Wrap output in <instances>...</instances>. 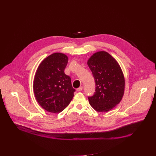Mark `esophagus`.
Returning <instances> with one entry per match:
<instances>
[{
	"mask_svg": "<svg viewBox=\"0 0 156 156\" xmlns=\"http://www.w3.org/2000/svg\"><path fill=\"white\" fill-rule=\"evenodd\" d=\"M76 90H77V91H78V92H80V91H81L83 90V87H82V86H81V87H78Z\"/></svg>",
	"mask_w": 156,
	"mask_h": 156,
	"instance_id": "1",
	"label": "esophagus"
}]
</instances>
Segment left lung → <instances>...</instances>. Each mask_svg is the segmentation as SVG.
<instances>
[{
  "label": "left lung",
  "instance_id": "left-lung-1",
  "mask_svg": "<svg viewBox=\"0 0 156 156\" xmlns=\"http://www.w3.org/2000/svg\"><path fill=\"white\" fill-rule=\"evenodd\" d=\"M95 80V93L88 96L91 107L98 112H108L121 101L125 78L120 65L108 53L100 51L87 61Z\"/></svg>",
  "mask_w": 156,
  "mask_h": 156
}]
</instances>
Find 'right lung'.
I'll use <instances>...</instances> for the list:
<instances>
[{
	"instance_id": "1",
	"label": "right lung",
	"mask_w": 156,
	"mask_h": 156,
	"mask_svg": "<svg viewBox=\"0 0 156 156\" xmlns=\"http://www.w3.org/2000/svg\"><path fill=\"white\" fill-rule=\"evenodd\" d=\"M68 57L62 53H54L44 59L38 66L33 90L39 105L52 113L62 112L74 96L75 89L71 78L65 74Z\"/></svg>"
}]
</instances>
